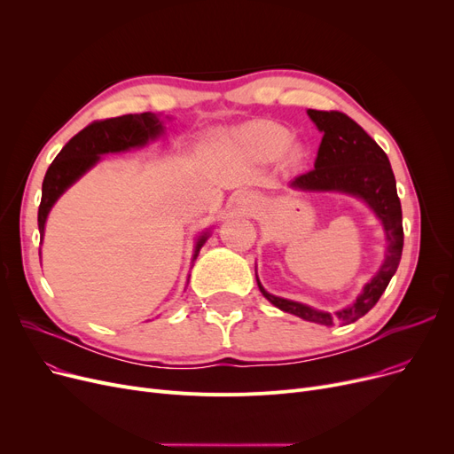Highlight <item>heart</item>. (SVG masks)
Listing matches in <instances>:
<instances>
[{"label": "heart", "mask_w": 454, "mask_h": 454, "mask_svg": "<svg viewBox=\"0 0 454 454\" xmlns=\"http://www.w3.org/2000/svg\"><path fill=\"white\" fill-rule=\"evenodd\" d=\"M293 134L289 129H285L274 121H257L248 125L243 130L245 145L259 158L272 160L278 158L287 149L289 156L294 158L298 154L296 147H289Z\"/></svg>", "instance_id": "1"}]
</instances>
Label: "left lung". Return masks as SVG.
<instances>
[{
	"label": "left lung",
	"instance_id": "1",
	"mask_svg": "<svg viewBox=\"0 0 454 454\" xmlns=\"http://www.w3.org/2000/svg\"><path fill=\"white\" fill-rule=\"evenodd\" d=\"M309 117L324 134L318 147L315 169L291 182V187L301 191H339L361 199L370 206L383 224L388 241L385 263L364 285L356 300L337 313L318 311L300 301L274 296L263 289L257 279V287L272 305L285 313L296 315L307 322L320 325L351 324L364 317L387 291L395 274L403 252V217L401 202L395 189V178L388 156L377 143L342 112L307 110ZM257 278V276H255Z\"/></svg>",
	"mask_w": 454,
	"mask_h": 454
}]
</instances>
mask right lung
I'll return each mask as SVG.
<instances>
[{"label":"right lung","instance_id":"1","mask_svg":"<svg viewBox=\"0 0 454 454\" xmlns=\"http://www.w3.org/2000/svg\"><path fill=\"white\" fill-rule=\"evenodd\" d=\"M163 134V125L156 114H127L119 117L93 121L79 134L71 137L53 163L47 169L42 184V200L38 207V230L43 237V228L47 215H50L53 204L64 191L74 185L86 171L108 153H123L129 149L147 145L151 139H156ZM209 237V231H204L195 247L193 261L197 259L202 245Z\"/></svg>","mask_w":454,"mask_h":454}]
</instances>
